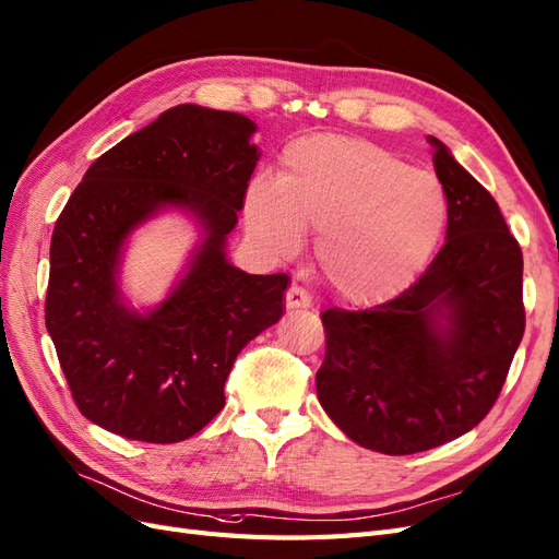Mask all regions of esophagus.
<instances>
[{"label":"esophagus","mask_w":559,"mask_h":559,"mask_svg":"<svg viewBox=\"0 0 559 559\" xmlns=\"http://www.w3.org/2000/svg\"><path fill=\"white\" fill-rule=\"evenodd\" d=\"M310 294L302 289L298 284H292L289 292H286V308L296 310V308H310Z\"/></svg>","instance_id":"1"}]
</instances>
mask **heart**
Instances as JSON below:
<instances>
[{"instance_id":"b5f03b06","label":"heart","mask_w":559,"mask_h":559,"mask_svg":"<svg viewBox=\"0 0 559 559\" xmlns=\"http://www.w3.org/2000/svg\"><path fill=\"white\" fill-rule=\"evenodd\" d=\"M245 222L251 240L277 259L298 251L302 228L317 230L321 277L343 300L376 306L427 265L448 226V195L394 151L317 134L286 146L275 186H249Z\"/></svg>"}]
</instances>
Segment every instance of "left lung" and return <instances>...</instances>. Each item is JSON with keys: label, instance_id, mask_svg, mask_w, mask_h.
Returning <instances> with one entry per match:
<instances>
[{"label": "left lung", "instance_id": "8db88e82", "mask_svg": "<svg viewBox=\"0 0 559 559\" xmlns=\"http://www.w3.org/2000/svg\"><path fill=\"white\" fill-rule=\"evenodd\" d=\"M448 195L445 245L401 296L331 308L321 408L354 443L415 454L454 441L492 408L524 333L522 251L497 200L429 138Z\"/></svg>", "mask_w": 559, "mask_h": 559}]
</instances>
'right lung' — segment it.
<instances>
[{
	"label": "right lung",
	"mask_w": 559,
	"mask_h": 559,
	"mask_svg": "<svg viewBox=\"0 0 559 559\" xmlns=\"http://www.w3.org/2000/svg\"><path fill=\"white\" fill-rule=\"evenodd\" d=\"M235 111L179 105L99 156L50 238L46 329L83 417L144 443H177L224 408L240 349L284 312L289 277L247 275L226 259L259 148ZM167 206L203 240L185 277L148 313L117 289L129 233Z\"/></svg>",
	"instance_id": "add662e5"
}]
</instances>
